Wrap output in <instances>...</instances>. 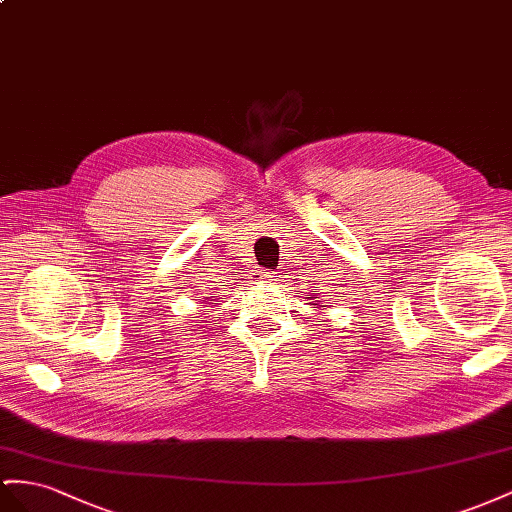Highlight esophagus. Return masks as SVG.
<instances>
[{
  "label": "esophagus",
  "mask_w": 512,
  "mask_h": 512,
  "mask_svg": "<svg viewBox=\"0 0 512 512\" xmlns=\"http://www.w3.org/2000/svg\"><path fill=\"white\" fill-rule=\"evenodd\" d=\"M274 277H277V272L266 270V272H259V279L257 281H264V283H272Z\"/></svg>",
  "instance_id": "34e87169"
}]
</instances>
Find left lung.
Masks as SVG:
<instances>
[{
	"label": "left lung",
	"mask_w": 512,
	"mask_h": 512,
	"mask_svg": "<svg viewBox=\"0 0 512 512\" xmlns=\"http://www.w3.org/2000/svg\"><path fill=\"white\" fill-rule=\"evenodd\" d=\"M318 298H320L318 294H316V296H309V300H313L311 305H320V307H324V305H322V300H318Z\"/></svg>",
	"instance_id": "obj_1"
}]
</instances>
